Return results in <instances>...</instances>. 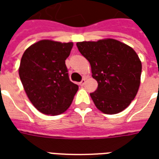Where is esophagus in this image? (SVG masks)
<instances>
[{
    "label": "esophagus",
    "mask_w": 159,
    "mask_h": 159,
    "mask_svg": "<svg viewBox=\"0 0 159 159\" xmlns=\"http://www.w3.org/2000/svg\"><path fill=\"white\" fill-rule=\"evenodd\" d=\"M85 83H86V79L84 78V79H83L82 81H81V82H80L79 85H80V86H83V85L85 84Z\"/></svg>",
    "instance_id": "1"
}]
</instances>
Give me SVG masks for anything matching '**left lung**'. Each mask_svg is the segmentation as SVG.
<instances>
[{
  "instance_id": "1",
  "label": "left lung",
  "mask_w": 159,
  "mask_h": 159,
  "mask_svg": "<svg viewBox=\"0 0 159 159\" xmlns=\"http://www.w3.org/2000/svg\"><path fill=\"white\" fill-rule=\"evenodd\" d=\"M91 66L98 89L90 93L95 107L103 113L117 114L126 109L136 96L142 65L131 47L115 39L76 43Z\"/></svg>"
}]
</instances>
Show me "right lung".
I'll list each match as a JSON object with an SVG mask.
<instances>
[{"label": "right lung", "instance_id": "obj_1", "mask_svg": "<svg viewBox=\"0 0 159 159\" xmlns=\"http://www.w3.org/2000/svg\"><path fill=\"white\" fill-rule=\"evenodd\" d=\"M73 42L41 40L26 49L19 74L27 96L40 112L56 116L72 103L78 86L70 82L66 59Z\"/></svg>", "mask_w": 159, "mask_h": 159}]
</instances>
